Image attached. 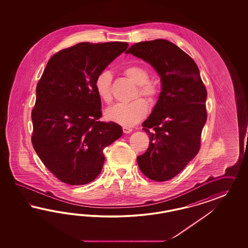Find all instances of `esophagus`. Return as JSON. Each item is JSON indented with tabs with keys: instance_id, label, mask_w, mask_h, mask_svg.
I'll list each match as a JSON object with an SVG mask.
<instances>
[{
	"instance_id": "34e87169",
	"label": "esophagus",
	"mask_w": 248,
	"mask_h": 248,
	"mask_svg": "<svg viewBox=\"0 0 248 248\" xmlns=\"http://www.w3.org/2000/svg\"><path fill=\"white\" fill-rule=\"evenodd\" d=\"M123 131H124V134H130L133 131V129L130 127H126V126H124L123 127Z\"/></svg>"
}]
</instances>
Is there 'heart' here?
<instances>
[{"mask_svg": "<svg viewBox=\"0 0 248 248\" xmlns=\"http://www.w3.org/2000/svg\"><path fill=\"white\" fill-rule=\"evenodd\" d=\"M124 74L129 79L139 86L137 94H141L151 102L156 100L159 93L157 85L149 81L150 75L148 70L139 64L125 68ZM94 89L99 98L105 104H111L113 101L112 93V74L104 70L98 74L94 80ZM148 104L143 98H137L127 104H117L105 112V116L109 121L114 122L124 126H133L139 123L148 112Z\"/></svg>", "mask_w": 248, "mask_h": 248, "instance_id": "obj_1", "label": "heart"}]
</instances>
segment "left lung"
Segmentation results:
<instances>
[{
    "label": "left lung",
    "instance_id": "left-lung-1",
    "mask_svg": "<svg viewBox=\"0 0 248 248\" xmlns=\"http://www.w3.org/2000/svg\"><path fill=\"white\" fill-rule=\"evenodd\" d=\"M131 53L151 64L161 77V93L143 130L147 151L137 156L142 173L152 180L172 179L195 158L207 113V93L195 61L177 45L156 39L132 45Z\"/></svg>",
    "mask_w": 248,
    "mask_h": 248
}]
</instances>
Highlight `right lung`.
<instances>
[{
    "label": "right lung",
    "mask_w": 248,
    "mask_h": 248,
    "mask_svg": "<svg viewBox=\"0 0 248 248\" xmlns=\"http://www.w3.org/2000/svg\"><path fill=\"white\" fill-rule=\"evenodd\" d=\"M127 43H80L48 61L31 111V143L59 180L81 186L94 180L105 163L103 151L123 135L119 124L99 120L101 99L94 80Z\"/></svg>",
    "instance_id": "add662e5"
}]
</instances>
